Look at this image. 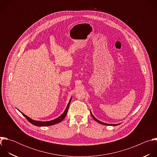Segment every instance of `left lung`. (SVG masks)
Returning <instances> with one entry per match:
<instances>
[{
    "label": "left lung",
    "instance_id": "8db88e82",
    "mask_svg": "<svg viewBox=\"0 0 157 157\" xmlns=\"http://www.w3.org/2000/svg\"><path fill=\"white\" fill-rule=\"evenodd\" d=\"M91 116H92V117H93V118L96 121V122H98V123H100V124H103V125H113V126H114V125H119V124H105V123H104V122H101V121H99V120H98L96 118H95V117L92 114V113H91Z\"/></svg>",
    "mask_w": 157,
    "mask_h": 157
}]
</instances>
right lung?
Here are the masks:
<instances>
[{"label": "right lung", "mask_w": 157, "mask_h": 157, "mask_svg": "<svg viewBox=\"0 0 157 157\" xmlns=\"http://www.w3.org/2000/svg\"><path fill=\"white\" fill-rule=\"evenodd\" d=\"M71 101V98L70 101V102L68 104V105H67L64 112L63 113V114H61V116H60L59 117L55 119V120H52V121H47V122H41V121H34V120H32V119L29 118L28 116H25L24 114H23L22 113H21L22 114V115H23L28 121L29 122H30L31 124H32L33 125H36V126H39V127H45V126H50V125H55V124H56L58 123H59L60 122H61L66 117V114L67 113H68V108H69V105H70V102Z\"/></svg>", "instance_id": "1"}]
</instances>
